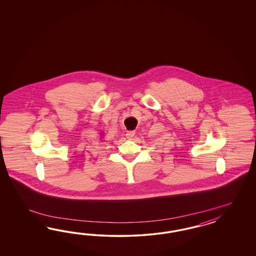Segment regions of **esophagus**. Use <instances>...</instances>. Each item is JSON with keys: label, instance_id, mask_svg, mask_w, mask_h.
<instances>
[{"label": "esophagus", "instance_id": "esophagus-1", "mask_svg": "<svg viewBox=\"0 0 256 256\" xmlns=\"http://www.w3.org/2000/svg\"><path fill=\"white\" fill-rule=\"evenodd\" d=\"M134 135H135V132L134 130H130V132H126V138L128 139H132L133 137H134Z\"/></svg>", "mask_w": 256, "mask_h": 256}]
</instances>
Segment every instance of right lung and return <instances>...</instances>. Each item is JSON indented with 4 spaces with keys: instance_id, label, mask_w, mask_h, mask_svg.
<instances>
[{
    "instance_id": "obj_1",
    "label": "right lung",
    "mask_w": 256,
    "mask_h": 256,
    "mask_svg": "<svg viewBox=\"0 0 256 256\" xmlns=\"http://www.w3.org/2000/svg\"><path fill=\"white\" fill-rule=\"evenodd\" d=\"M101 136H102V135H101Z\"/></svg>"
}]
</instances>
